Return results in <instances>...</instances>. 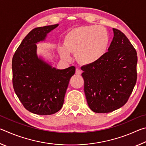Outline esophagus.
<instances>
[{
    "label": "esophagus",
    "instance_id": "obj_1",
    "mask_svg": "<svg viewBox=\"0 0 146 146\" xmlns=\"http://www.w3.org/2000/svg\"><path fill=\"white\" fill-rule=\"evenodd\" d=\"M75 73L76 75H81V73H82V71H81L80 69H76V71H75Z\"/></svg>",
    "mask_w": 146,
    "mask_h": 146
}]
</instances>
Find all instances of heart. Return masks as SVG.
Returning a JSON list of instances; mask_svg holds the SVG:
<instances>
[{
	"label": "heart",
	"instance_id": "heart-1",
	"mask_svg": "<svg viewBox=\"0 0 146 146\" xmlns=\"http://www.w3.org/2000/svg\"><path fill=\"white\" fill-rule=\"evenodd\" d=\"M110 35L100 26H86L73 29L68 33L65 46L60 54L65 60L71 57L70 53H77V58L84 64H92L102 57L110 45Z\"/></svg>",
	"mask_w": 146,
	"mask_h": 146
}]
</instances>
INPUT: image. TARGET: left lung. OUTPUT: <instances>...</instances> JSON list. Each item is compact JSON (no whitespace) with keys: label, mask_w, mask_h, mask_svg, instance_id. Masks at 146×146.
<instances>
[{"label":"left lung","mask_w":146,"mask_h":146,"mask_svg":"<svg viewBox=\"0 0 146 146\" xmlns=\"http://www.w3.org/2000/svg\"><path fill=\"white\" fill-rule=\"evenodd\" d=\"M113 30L108 52L99 60L81 68L88 104L95 113H110L122 107L137 82V51L122 31Z\"/></svg>","instance_id":"1"}]
</instances>
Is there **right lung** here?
I'll return each instance as SVG.
<instances>
[{"label": "right lung", "mask_w": 146, "mask_h": 146, "mask_svg": "<svg viewBox=\"0 0 146 146\" xmlns=\"http://www.w3.org/2000/svg\"><path fill=\"white\" fill-rule=\"evenodd\" d=\"M58 24L36 28L23 39L12 59L13 86L27 110L40 115L58 112L75 67L56 70L36 55V44Z\"/></svg>", "instance_id": "right-lung-1"}]
</instances>
